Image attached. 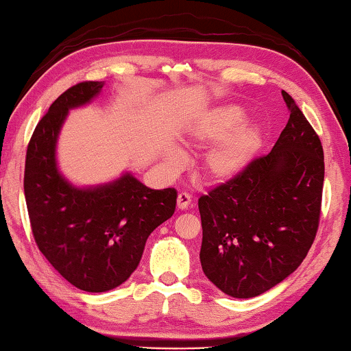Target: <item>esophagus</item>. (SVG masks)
I'll use <instances>...</instances> for the list:
<instances>
[{
	"label": "esophagus",
	"mask_w": 351,
	"mask_h": 351,
	"mask_svg": "<svg viewBox=\"0 0 351 351\" xmlns=\"http://www.w3.org/2000/svg\"><path fill=\"white\" fill-rule=\"evenodd\" d=\"M190 203H192V197H190L187 192H181L180 195H178V207H180L181 210L187 209Z\"/></svg>",
	"instance_id": "1"
}]
</instances>
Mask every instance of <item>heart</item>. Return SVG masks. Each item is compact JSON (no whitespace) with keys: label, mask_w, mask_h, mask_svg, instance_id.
Here are the masks:
<instances>
[{"label":"heart","mask_w":351,"mask_h":351,"mask_svg":"<svg viewBox=\"0 0 351 351\" xmlns=\"http://www.w3.org/2000/svg\"><path fill=\"white\" fill-rule=\"evenodd\" d=\"M241 117L243 112L235 106H223L212 111L195 132V139L203 144L223 139L204 159V175L212 181H226L239 175L257 150L260 142L257 128L241 125L232 132Z\"/></svg>","instance_id":"obj_1"}]
</instances>
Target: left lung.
Masks as SVG:
<instances>
[{
  "label": "left lung",
  "mask_w": 351,
  "mask_h": 351,
  "mask_svg": "<svg viewBox=\"0 0 351 351\" xmlns=\"http://www.w3.org/2000/svg\"><path fill=\"white\" fill-rule=\"evenodd\" d=\"M287 127L268 154L201 195L199 260L223 293L249 299L299 268L316 239L322 207L324 148L287 91Z\"/></svg>",
  "instance_id": "obj_1"
}]
</instances>
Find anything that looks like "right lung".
Instances as JSON below:
<instances>
[{
  "label": "right lung",
  "instance_id": "obj_1",
  "mask_svg": "<svg viewBox=\"0 0 351 351\" xmlns=\"http://www.w3.org/2000/svg\"><path fill=\"white\" fill-rule=\"evenodd\" d=\"M102 82L68 88L40 119L27 144L25 198L34 240L62 277L88 293L119 287L138 268L145 241L173 215L178 192L153 190L132 175L75 189L56 165L57 134L69 108L97 96Z\"/></svg>",
  "mask_w": 351,
  "mask_h": 351
}]
</instances>
